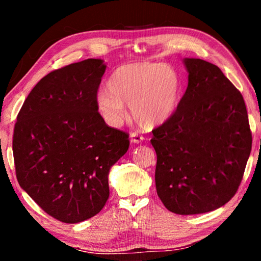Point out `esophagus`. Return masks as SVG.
<instances>
[{
  "instance_id": "esophagus-1",
  "label": "esophagus",
  "mask_w": 261,
  "mask_h": 261,
  "mask_svg": "<svg viewBox=\"0 0 261 261\" xmlns=\"http://www.w3.org/2000/svg\"><path fill=\"white\" fill-rule=\"evenodd\" d=\"M130 138H131V143H134V144H139L145 139L144 136L138 135L137 132H132V134L130 135Z\"/></svg>"
}]
</instances>
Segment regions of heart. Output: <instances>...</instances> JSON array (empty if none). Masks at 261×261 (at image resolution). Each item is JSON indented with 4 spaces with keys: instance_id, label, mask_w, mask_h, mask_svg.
Here are the masks:
<instances>
[{
    "instance_id": "1",
    "label": "heart",
    "mask_w": 261,
    "mask_h": 261,
    "mask_svg": "<svg viewBox=\"0 0 261 261\" xmlns=\"http://www.w3.org/2000/svg\"><path fill=\"white\" fill-rule=\"evenodd\" d=\"M182 95V82L169 65L139 62L115 69L107 88L96 93V108L112 126H121L131 116L143 127H154L173 116Z\"/></svg>"
}]
</instances>
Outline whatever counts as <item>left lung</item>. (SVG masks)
<instances>
[{"mask_svg": "<svg viewBox=\"0 0 261 261\" xmlns=\"http://www.w3.org/2000/svg\"><path fill=\"white\" fill-rule=\"evenodd\" d=\"M188 88L169 120L154 129L155 187L167 210L214 211L237 192L252 147L244 99L219 67L184 59Z\"/></svg>", "mask_w": 261, "mask_h": 261, "instance_id": "1", "label": "left lung"}]
</instances>
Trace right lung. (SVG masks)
I'll list each match as a JSON object with an SVG mask.
<instances>
[{"label": "right lung", "mask_w": 261, "mask_h": 261, "mask_svg": "<svg viewBox=\"0 0 261 261\" xmlns=\"http://www.w3.org/2000/svg\"><path fill=\"white\" fill-rule=\"evenodd\" d=\"M102 60L88 59L43 77L17 116L12 151L21 189L53 218L78 223L103 208L108 174L126 153L124 131L96 108Z\"/></svg>", "instance_id": "add662e5"}]
</instances>
